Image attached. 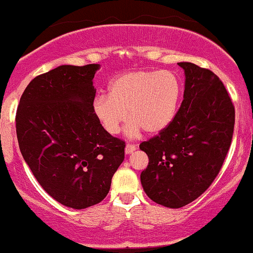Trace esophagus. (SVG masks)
I'll list each match as a JSON object with an SVG mask.
<instances>
[{"label": "esophagus", "instance_id": "esophagus-1", "mask_svg": "<svg viewBox=\"0 0 253 253\" xmlns=\"http://www.w3.org/2000/svg\"><path fill=\"white\" fill-rule=\"evenodd\" d=\"M136 149L137 147L134 144H127L126 148H125V153H126V154H131V153H133Z\"/></svg>", "mask_w": 253, "mask_h": 253}]
</instances>
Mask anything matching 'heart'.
<instances>
[{"instance_id": "obj_1", "label": "heart", "mask_w": 253, "mask_h": 253, "mask_svg": "<svg viewBox=\"0 0 253 253\" xmlns=\"http://www.w3.org/2000/svg\"><path fill=\"white\" fill-rule=\"evenodd\" d=\"M108 91L93 103L94 115L106 132L119 133L128 111L129 133L142 128L148 134H158L175 119L181 84L170 71L138 70L115 78Z\"/></svg>"}]
</instances>
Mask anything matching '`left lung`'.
Segmentation results:
<instances>
[{
    "label": "left lung",
    "instance_id": "obj_1",
    "mask_svg": "<svg viewBox=\"0 0 253 253\" xmlns=\"http://www.w3.org/2000/svg\"><path fill=\"white\" fill-rule=\"evenodd\" d=\"M185 91L175 119L139 148L149 158L143 190L158 205L181 208L211 185L230 148L235 109L223 82L211 71L178 62Z\"/></svg>",
    "mask_w": 253,
    "mask_h": 253
}]
</instances>
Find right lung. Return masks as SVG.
Listing matches in <instances>:
<instances>
[{
    "label": "right lung",
    "instance_id": "add662e5",
    "mask_svg": "<svg viewBox=\"0 0 253 253\" xmlns=\"http://www.w3.org/2000/svg\"><path fill=\"white\" fill-rule=\"evenodd\" d=\"M99 67L63 65L38 76L17 109L25 163L53 200L75 209L100 203L125 159V142L106 132L93 111Z\"/></svg>",
    "mask_w": 253,
    "mask_h": 253
}]
</instances>
